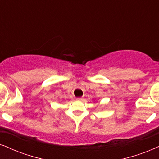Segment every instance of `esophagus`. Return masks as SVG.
<instances>
[{"label":"esophagus","instance_id":"1","mask_svg":"<svg viewBox=\"0 0 159 159\" xmlns=\"http://www.w3.org/2000/svg\"><path fill=\"white\" fill-rule=\"evenodd\" d=\"M77 100H81H81H84V98H83V97H79V98H77Z\"/></svg>","mask_w":159,"mask_h":159}]
</instances>
